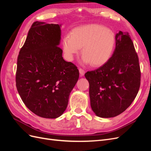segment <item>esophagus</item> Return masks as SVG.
Here are the masks:
<instances>
[{"label": "esophagus", "mask_w": 151, "mask_h": 151, "mask_svg": "<svg viewBox=\"0 0 151 151\" xmlns=\"http://www.w3.org/2000/svg\"><path fill=\"white\" fill-rule=\"evenodd\" d=\"M79 73H80V74H81V76H83L84 75L85 70L84 69H83V68H79Z\"/></svg>", "instance_id": "obj_1"}]
</instances>
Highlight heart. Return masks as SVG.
Segmentation results:
<instances>
[{
	"mask_svg": "<svg viewBox=\"0 0 151 151\" xmlns=\"http://www.w3.org/2000/svg\"><path fill=\"white\" fill-rule=\"evenodd\" d=\"M115 44L114 32L96 24L81 26L73 29L70 36L63 40V47L67 57L72 60L82 48L83 61L91 66L99 67L110 58Z\"/></svg>",
	"mask_w": 151,
	"mask_h": 151,
	"instance_id": "1",
	"label": "heart"
}]
</instances>
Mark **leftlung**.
Returning a JSON list of instances; mask_svg holds the SVG:
<instances>
[{
  "label": "left lung",
  "instance_id": "left-lung-1",
  "mask_svg": "<svg viewBox=\"0 0 151 151\" xmlns=\"http://www.w3.org/2000/svg\"><path fill=\"white\" fill-rule=\"evenodd\" d=\"M113 55L101 67L88 71L91 106L98 116L111 118L129 108L140 85L139 57L128 32L115 36Z\"/></svg>",
  "mask_w": 151,
  "mask_h": 151
}]
</instances>
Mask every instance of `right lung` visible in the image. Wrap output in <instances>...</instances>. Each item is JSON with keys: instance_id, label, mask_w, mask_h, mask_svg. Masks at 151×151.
<instances>
[{"instance_id": "1", "label": "right lung", "mask_w": 151, "mask_h": 151, "mask_svg": "<svg viewBox=\"0 0 151 151\" xmlns=\"http://www.w3.org/2000/svg\"><path fill=\"white\" fill-rule=\"evenodd\" d=\"M60 35V25L34 22L17 57L18 93L26 107L43 118L62 115L79 77L77 66L63 60Z\"/></svg>"}]
</instances>
